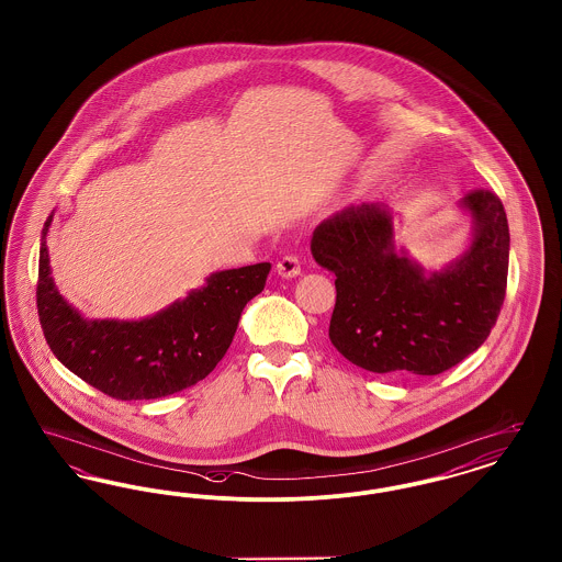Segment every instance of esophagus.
Segmentation results:
<instances>
[{"instance_id":"1","label":"esophagus","mask_w":562,"mask_h":562,"mask_svg":"<svg viewBox=\"0 0 562 562\" xmlns=\"http://www.w3.org/2000/svg\"><path fill=\"white\" fill-rule=\"evenodd\" d=\"M276 269H278V273H280L282 278H294V276L301 273V261H299L296 255H284V257L278 261Z\"/></svg>"}]
</instances>
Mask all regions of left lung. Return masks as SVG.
Wrapping results in <instances>:
<instances>
[{
    "mask_svg": "<svg viewBox=\"0 0 562 562\" xmlns=\"http://www.w3.org/2000/svg\"><path fill=\"white\" fill-rule=\"evenodd\" d=\"M461 206L474 218V240L434 273L396 252L392 213L381 204L348 206L314 229L312 255L337 276L328 337L351 364L440 374L486 341L506 299L508 216L488 189L465 193Z\"/></svg>",
    "mask_w": 562,
    "mask_h": 562,
    "instance_id": "obj_1",
    "label": "left lung"
}]
</instances>
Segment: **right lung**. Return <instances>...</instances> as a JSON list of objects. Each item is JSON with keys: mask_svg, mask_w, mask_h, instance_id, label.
I'll list each match as a JSON object with an SVG mask.
<instances>
[{"mask_svg": "<svg viewBox=\"0 0 562 562\" xmlns=\"http://www.w3.org/2000/svg\"><path fill=\"white\" fill-rule=\"evenodd\" d=\"M44 223L37 314L54 356L115 401H151L202 381L236 335L244 305L266 289L269 263L216 271L160 314L145 321H86L54 286Z\"/></svg>", "mask_w": 562, "mask_h": 562, "instance_id": "obj_1", "label": "right lung"}]
</instances>
